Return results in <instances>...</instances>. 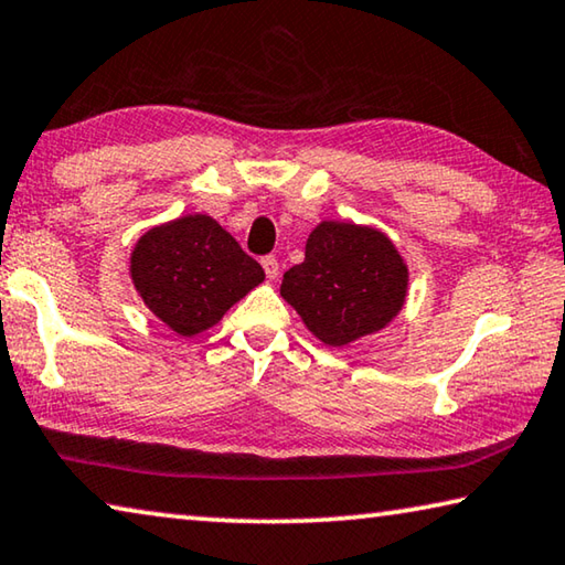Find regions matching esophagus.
Returning a JSON list of instances; mask_svg holds the SVG:
<instances>
[{"label": "esophagus", "mask_w": 565, "mask_h": 565, "mask_svg": "<svg viewBox=\"0 0 565 565\" xmlns=\"http://www.w3.org/2000/svg\"><path fill=\"white\" fill-rule=\"evenodd\" d=\"M262 266H264V271L271 281L276 279V276H279V258H276V256H264Z\"/></svg>", "instance_id": "esophagus-1"}]
</instances>
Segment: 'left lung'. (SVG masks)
I'll return each instance as SVG.
<instances>
[{
	"instance_id": "8db88e82",
	"label": "left lung",
	"mask_w": 565,
	"mask_h": 565,
	"mask_svg": "<svg viewBox=\"0 0 565 565\" xmlns=\"http://www.w3.org/2000/svg\"><path fill=\"white\" fill-rule=\"evenodd\" d=\"M409 268L387 234L352 221H321L303 262L284 274L281 297L327 347L377 334L405 307Z\"/></svg>"
}]
</instances>
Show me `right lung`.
<instances>
[{
	"label": "right lung",
	"mask_w": 565,
	"mask_h": 565,
	"mask_svg": "<svg viewBox=\"0 0 565 565\" xmlns=\"http://www.w3.org/2000/svg\"><path fill=\"white\" fill-rule=\"evenodd\" d=\"M130 279L142 303L168 329L195 337L216 327L266 274L216 218L188 213L138 238Z\"/></svg>",
	"instance_id": "right-lung-1"
}]
</instances>
